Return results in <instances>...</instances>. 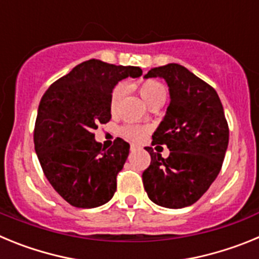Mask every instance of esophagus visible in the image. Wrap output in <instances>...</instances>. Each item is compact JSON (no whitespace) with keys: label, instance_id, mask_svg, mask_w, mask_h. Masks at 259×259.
<instances>
[{"label":"esophagus","instance_id":"34e87169","mask_svg":"<svg viewBox=\"0 0 259 259\" xmlns=\"http://www.w3.org/2000/svg\"><path fill=\"white\" fill-rule=\"evenodd\" d=\"M130 149H131V152H136V150L140 149V146L136 145V144H131V146H130Z\"/></svg>","mask_w":259,"mask_h":259}]
</instances>
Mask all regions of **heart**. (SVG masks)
<instances>
[{
    "instance_id": "b5f03b06",
    "label": "heart",
    "mask_w": 259,
    "mask_h": 259,
    "mask_svg": "<svg viewBox=\"0 0 259 259\" xmlns=\"http://www.w3.org/2000/svg\"><path fill=\"white\" fill-rule=\"evenodd\" d=\"M139 93H140L141 98H143L144 102L148 106H150L153 102L157 101L158 98L166 97V89H164V87L161 83L155 81V80H144V81H141L139 84ZM120 96H122V89L119 88V87L114 88L111 96H110V110L111 111H115L116 107H118ZM145 128L137 127V125H127V127L123 128V135L127 139H130V140L140 141L145 136Z\"/></svg>"
}]
</instances>
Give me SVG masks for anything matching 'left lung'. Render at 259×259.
Wrapping results in <instances>:
<instances>
[{"label": "left lung", "mask_w": 259, "mask_h": 259, "mask_svg": "<svg viewBox=\"0 0 259 259\" xmlns=\"http://www.w3.org/2000/svg\"><path fill=\"white\" fill-rule=\"evenodd\" d=\"M162 77L168 85L170 105L153 134L152 145H166L162 158L150 146L152 161L143 172L148 197L168 209L191 206L212 184L228 146V124L215 89L178 63L154 67L145 75Z\"/></svg>", "instance_id": "left-lung-1"}]
</instances>
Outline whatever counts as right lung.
I'll use <instances>...</instances> for the list:
<instances>
[{
	"mask_svg": "<svg viewBox=\"0 0 259 259\" xmlns=\"http://www.w3.org/2000/svg\"><path fill=\"white\" fill-rule=\"evenodd\" d=\"M140 67L89 59L57 80L41 98L36 118L35 150L52 187L70 205L93 209L109 202L130 144L116 137L109 149L95 140L93 130L111 119L110 96Z\"/></svg>",
	"mask_w": 259,
	"mask_h": 259,
	"instance_id": "obj_1",
	"label": "right lung"
}]
</instances>
